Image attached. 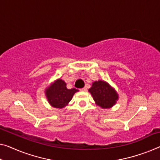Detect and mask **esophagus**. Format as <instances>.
<instances>
[{"instance_id": "esophagus-1", "label": "esophagus", "mask_w": 160, "mask_h": 160, "mask_svg": "<svg viewBox=\"0 0 160 160\" xmlns=\"http://www.w3.org/2000/svg\"><path fill=\"white\" fill-rule=\"evenodd\" d=\"M80 91H82V92H86V91H87V88L85 87V88H82V89H80Z\"/></svg>"}]
</instances>
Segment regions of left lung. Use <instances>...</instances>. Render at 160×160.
I'll return each instance as SVG.
<instances>
[{
    "label": "left lung",
    "mask_w": 160,
    "mask_h": 160,
    "mask_svg": "<svg viewBox=\"0 0 160 160\" xmlns=\"http://www.w3.org/2000/svg\"><path fill=\"white\" fill-rule=\"evenodd\" d=\"M88 91L92 95L95 104L103 109L112 108L119 98L115 88L106 81L101 80L94 81Z\"/></svg>",
    "instance_id": "1"
}]
</instances>
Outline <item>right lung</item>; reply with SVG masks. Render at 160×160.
<instances>
[{
    "label": "right lung",
    "instance_id": "1",
    "mask_svg": "<svg viewBox=\"0 0 160 160\" xmlns=\"http://www.w3.org/2000/svg\"><path fill=\"white\" fill-rule=\"evenodd\" d=\"M78 92L75 88L68 89L66 82L59 78L45 88L44 93L50 106L56 108H63L68 106L74 94Z\"/></svg>",
    "mask_w": 160,
    "mask_h": 160
}]
</instances>
